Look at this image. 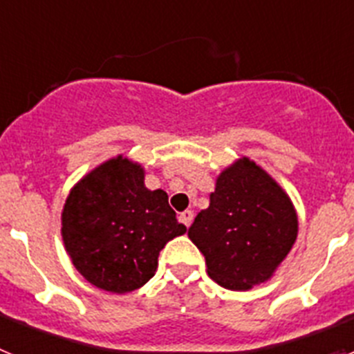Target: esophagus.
<instances>
[{
  "instance_id": "obj_1",
  "label": "esophagus",
  "mask_w": 354,
  "mask_h": 354,
  "mask_svg": "<svg viewBox=\"0 0 354 354\" xmlns=\"http://www.w3.org/2000/svg\"><path fill=\"white\" fill-rule=\"evenodd\" d=\"M179 221H180V223L186 225V227H189V225H192V221H193V211H183V212H180Z\"/></svg>"
}]
</instances>
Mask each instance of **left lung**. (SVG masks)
<instances>
[{
	"label": "left lung",
	"instance_id": "1",
	"mask_svg": "<svg viewBox=\"0 0 354 354\" xmlns=\"http://www.w3.org/2000/svg\"><path fill=\"white\" fill-rule=\"evenodd\" d=\"M292 200L261 165L243 156L216 177L207 209L187 230L204 253L207 274L228 290L273 278L298 237Z\"/></svg>",
	"mask_w": 354,
	"mask_h": 354
}]
</instances>
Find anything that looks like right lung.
I'll return each mask as SVG.
<instances>
[{
    "label": "right lung",
    "instance_id": "right-lung-1",
    "mask_svg": "<svg viewBox=\"0 0 354 354\" xmlns=\"http://www.w3.org/2000/svg\"><path fill=\"white\" fill-rule=\"evenodd\" d=\"M184 232L167 192L149 189L145 168L124 154L84 174L62 209L65 252L81 277L106 292L145 286L159 252Z\"/></svg>",
    "mask_w": 354,
    "mask_h": 354
}]
</instances>
